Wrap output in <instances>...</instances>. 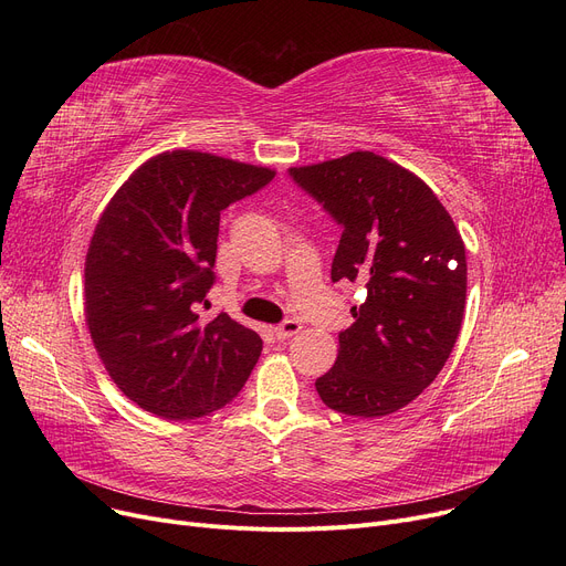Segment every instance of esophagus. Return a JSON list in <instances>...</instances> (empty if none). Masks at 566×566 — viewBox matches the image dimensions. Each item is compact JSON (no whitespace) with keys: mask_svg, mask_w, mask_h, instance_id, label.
Here are the masks:
<instances>
[{"mask_svg":"<svg viewBox=\"0 0 566 566\" xmlns=\"http://www.w3.org/2000/svg\"><path fill=\"white\" fill-rule=\"evenodd\" d=\"M301 331H303L301 321H293V318H289V321H284V323H280V325H275V328H273L277 339H289L293 335H298Z\"/></svg>","mask_w":566,"mask_h":566,"instance_id":"esophagus-1","label":"esophagus"}]
</instances>
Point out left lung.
Here are the masks:
<instances>
[{
  "label": "left lung",
  "mask_w": 566,
  "mask_h": 566,
  "mask_svg": "<svg viewBox=\"0 0 566 566\" xmlns=\"http://www.w3.org/2000/svg\"><path fill=\"white\" fill-rule=\"evenodd\" d=\"M291 176L344 227L333 282L367 289L316 392L353 418L397 412L429 388L457 344L468 289L463 238L418 174L371 151L291 167Z\"/></svg>",
  "instance_id": "left-lung-1"
}]
</instances>
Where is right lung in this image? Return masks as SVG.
<instances>
[{
	"label": "right lung",
	"instance_id": "add662e5",
	"mask_svg": "<svg viewBox=\"0 0 566 566\" xmlns=\"http://www.w3.org/2000/svg\"><path fill=\"white\" fill-rule=\"evenodd\" d=\"M275 169L192 148L142 163L114 192L84 259V318L109 378L139 408L195 420L245 385L261 337L227 312L199 318L220 211Z\"/></svg>",
	"mask_w": 566,
	"mask_h": 566
}]
</instances>
